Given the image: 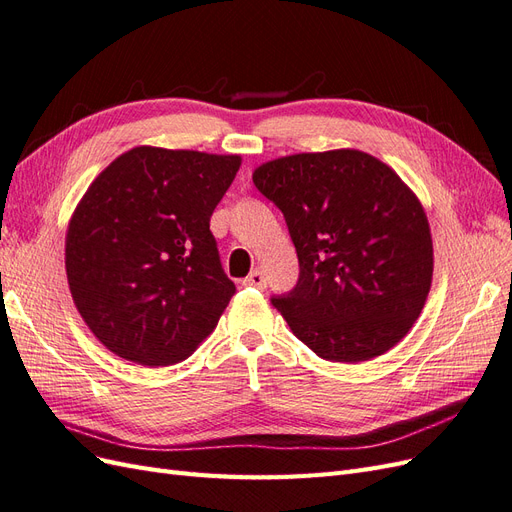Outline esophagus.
Here are the masks:
<instances>
[{
    "mask_svg": "<svg viewBox=\"0 0 512 512\" xmlns=\"http://www.w3.org/2000/svg\"><path fill=\"white\" fill-rule=\"evenodd\" d=\"M243 286H254V288H265L267 286V277L260 269H254L250 275L243 280Z\"/></svg>",
    "mask_w": 512,
    "mask_h": 512,
    "instance_id": "esophagus-1",
    "label": "esophagus"
}]
</instances>
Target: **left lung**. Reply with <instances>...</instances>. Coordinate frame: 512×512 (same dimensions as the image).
I'll return each instance as SVG.
<instances>
[{
  "mask_svg": "<svg viewBox=\"0 0 512 512\" xmlns=\"http://www.w3.org/2000/svg\"><path fill=\"white\" fill-rule=\"evenodd\" d=\"M254 185L284 213L299 280L271 303L327 361L359 363L412 329L431 286L427 215L393 168L369 153H297L262 164Z\"/></svg>",
  "mask_w": 512,
  "mask_h": 512,
  "instance_id": "8db88e82",
  "label": "left lung"
}]
</instances>
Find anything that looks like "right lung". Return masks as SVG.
<instances>
[{"instance_id":"obj_1","label":"right lung","mask_w":512,"mask_h":512,"mask_svg":"<svg viewBox=\"0 0 512 512\" xmlns=\"http://www.w3.org/2000/svg\"><path fill=\"white\" fill-rule=\"evenodd\" d=\"M239 156L136 147L76 207L66 273L100 342L138 365H173L215 329L235 284L209 222Z\"/></svg>"}]
</instances>
